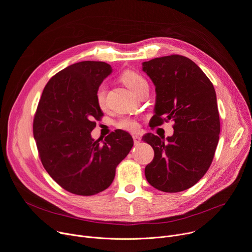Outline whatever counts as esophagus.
<instances>
[{"instance_id": "34e87169", "label": "esophagus", "mask_w": 252, "mask_h": 252, "mask_svg": "<svg viewBox=\"0 0 252 252\" xmlns=\"http://www.w3.org/2000/svg\"><path fill=\"white\" fill-rule=\"evenodd\" d=\"M133 140H134L135 144H138V143H140L141 138H140V136H138V135H133Z\"/></svg>"}]
</instances>
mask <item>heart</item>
<instances>
[{
    "label": "heart",
    "instance_id": "b5f03b06",
    "mask_svg": "<svg viewBox=\"0 0 252 252\" xmlns=\"http://www.w3.org/2000/svg\"><path fill=\"white\" fill-rule=\"evenodd\" d=\"M121 80L125 84V86L134 94H136L144 86H147V82L145 81L144 77L140 73L133 70H125L121 75ZM106 92V86L104 84L100 85L95 92L96 103L102 108L105 106ZM118 127L124 130L134 131L138 128V124L134 119L123 118L118 122Z\"/></svg>",
    "mask_w": 252,
    "mask_h": 252
}]
</instances>
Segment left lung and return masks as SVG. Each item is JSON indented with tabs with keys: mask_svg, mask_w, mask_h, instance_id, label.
Masks as SVG:
<instances>
[{
	"mask_svg": "<svg viewBox=\"0 0 252 252\" xmlns=\"http://www.w3.org/2000/svg\"><path fill=\"white\" fill-rule=\"evenodd\" d=\"M142 70L156 87L150 127L175 122L171 136L147 133L154 150L145 167L147 182L159 190L178 192L196 185L210 167L219 141L220 119L214 87L192 61L169 55L144 62Z\"/></svg>",
	"mask_w": 252,
	"mask_h": 252,
	"instance_id": "left-lung-1",
	"label": "left lung"
}]
</instances>
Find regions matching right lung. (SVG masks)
<instances>
[{"instance_id": "right-lung-1", "label": "right lung", "mask_w": 252, "mask_h": 252, "mask_svg": "<svg viewBox=\"0 0 252 252\" xmlns=\"http://www.w3.org/2000/svg\"><path fill=\"white\" fill-rule=\"evenodd\" d=\"M112 70L103 62L73 63L51 77L37 107L33 136L41 162L57 184L75 195L92 196L109 188L133 146L123 130L102 143L91 135L94 120L104 115L95 92Z\"/></svg>"}]
</instances>
